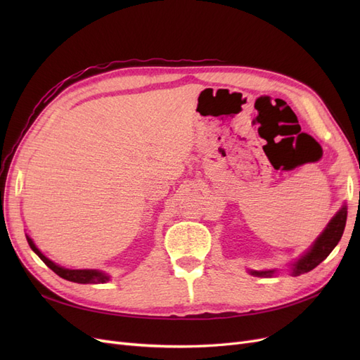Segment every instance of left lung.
Wrapping results in <instances>:
<instances>
[{
	"label": "left lung",
	"instance_id": "left-lung-1",
	"mask_svg": "<svg viewBox=\"0 0 360 360\" xmlns=\"http://www.w3.org/2000/svg\"><path fill=\"white\" fill-rule=\"evenodd\" d=\"M347 221V205H342V209L338 212L329 225L326 226V230L321 233V236L315 240L312 248L304 254L297 263L292 264V275L299 276L302 274H307V271L317 267L323 259L328 258V255L332 252L333 248L341 240L344 228ZM250 274L255 276H271L275 274L274 270H266V271H250Z\"/></svg>",
	"mask_w": 360,
	"mask_h": 360
}]
</instances>
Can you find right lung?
I'll list each match as a JSON object with an SVG mask.
<instances>
[{"mask_svg":"<svg viewBox=\"0 0 360 360\" xmlns=\"http://www.w3.org/2000/svg\"><path fill=\"white\" fill-rule=\"evenodd\" d=\"M27 240H28V245L30 248L34 250V252L40 257V259L45 263L51 270L56 271V274L58 276H61L63 279H68V281H72V282H78V284H103V282H106L108 278L105 274H102V271L99 270H70V269H64V267H60L57 266L56 263H52V261L49 258H46L45 255H43L40 250L36 248V245L32 243L31 238L27 236Z\"/></svg>","mask_w":360,"mask_h":360,"instance_id":"1","label":"right lung"}]
</instances>
